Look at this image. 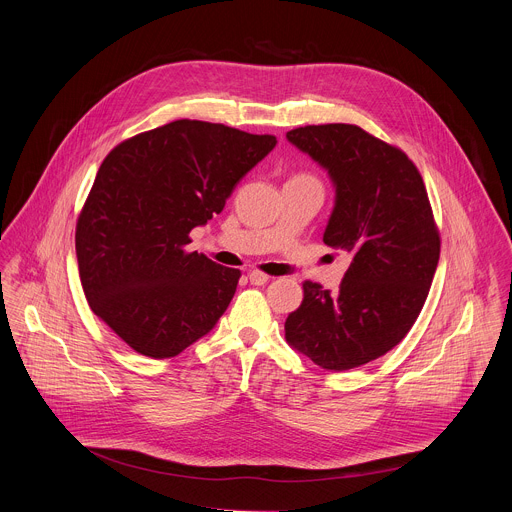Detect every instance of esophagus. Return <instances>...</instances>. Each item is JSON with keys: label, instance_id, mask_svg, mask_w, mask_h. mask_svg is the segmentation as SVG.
<instances>
[{"label": "esophagus", "instance_id": "1", "mask_svg": "<svg viewBox=\"0 0 512 512\" xmlns=\"http://www.w3.org/2000/svg\"><path fill=\"white\" fill-rule=\"evenodd\" d=\"M269 279H271L269 275H265V273H261V271H257V269L249 271V281H251L253 285H265Z\"/></svg>", "mask_w": 512, "mask_h": 512}]
</instances>
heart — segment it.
Here are the masks:
<instances>
[{"label": "heart", "mask_w": 512, "mask_h": 512, "mask_svg": "<svg viewBox=\"0 0 512 512\" xmlns=\"http://www.w3.org/2000/svg\"><path fill=\"white\" fill-rule=\"evenodd\" d=\"M296 178H302V180H314L312 176H306V174H302V176H296Z\"/></svg>", "instance_id": "heart-1"}]
</instances>
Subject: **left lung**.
I'll use <instances>...</instances> for the list:
<instances>
[{
  "instance_id": "8db88e82",
  "label": "left lung",
  "mask_w": 512,
  "mask_h": 512,
  "mask_svg": "<svg viewBox=\"0 0 512 512\" xmlns=\"http://www.w3.org/2000/svg\"><path fill=\"white\" fill-rule=\"evenodd\" d=\"M285 137L328 172L336 196L324 243L352 257L336 294L304 283L285 340L322 369L348 371L411 330L440 261V233L417 168L393 145L346 123Z\"/></svg>"
}]
</instances>
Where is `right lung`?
I'll return each instance as SVG.
<instances>
[{"label": "right lung", "instance_id": "right-lung-1", "mask_svg": "<svg viewBox=\"0 0 512 512\" xmlns=\"http://www.w3.org/2000/svg\"><path fill=\"white\" fill-rule=\"evenodd\" d=\"M275 143L180 119L103 160L77 223L79 273L91 310L139 354H180L229 308L241 271L188 253V235L225 208Z\"/></svg>", "mask_w": 512, "mask_h": 512}]
</instances>
